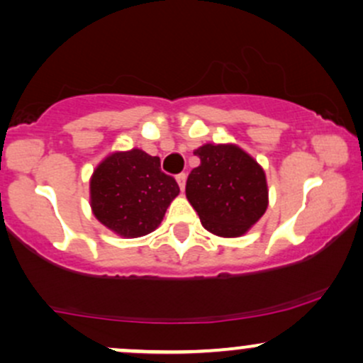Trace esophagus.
I'll return each instance as SVG.
<instances>
[{"mask_svg":"<svg viewBox=\"0 0 363 363\" xmlns=\"http://www.w3.org/2000/svg\"><path fill=\"white\" fill-rule=\"evenodd\" d=\"M177 184H179V187H181V191H184V187H186V174L182 172V174H177Z\"/></svg>","mask_w":363,"mask_h":363,"instance_id":"34e87169","label":"esophagus"}]
</instances>
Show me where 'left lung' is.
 Here are the masks:
<instances>
[{
    "mask_svg": "<svg viewBox=\"0 0 363 363\" xmlns=\"http://www.w3.org/2000/svg\"><path fill=\"white\" fill-rule=\"evenodd\" d=\"M201 164L191 170L186 196L206 230L239 237L264 215L268 186L261 165L235 145H203Z\"/></svg>",
    "mask_w": 363,
    "mask_h": 363,
    "instance_id": "8db88e82",
    "label": "left lung"
}]
</instances>
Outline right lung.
I'll use <instances>...</instances> for the list:
<instances>
[{
    "instance_id": "add662e5",
    "label": "right lung",
    "mask_w": 363,
    "mask_h": 363,
    "mask_svg": "<svg viewBox=\"0 0 363 363\" xmlns=\"http://www.w3.org/2000/svg\"><path fill=\"white\" fill-rule=\"evenodd\" d=\"M177 194L176 179L162 172L160 158L138 148L107 157L90 181L94 215L123 237L155 230Z\"/></svg>"
}]
</instances>
